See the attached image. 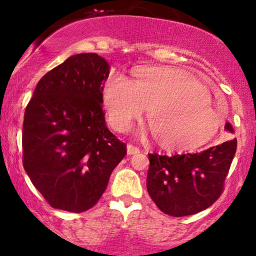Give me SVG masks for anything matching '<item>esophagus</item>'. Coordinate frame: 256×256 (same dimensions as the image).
<instances>
[{
	"label": "esophagus",
	"mask_w": 256,
	"mask_h": 256,
	"mask_svg": "<svg viewBox=\"0 0 256 256\" xmlns=\"http://www.w3.org/2000/svg\"><path fill=\"white\" fill-rule=\"evenodd\" d=\"M136 153H140V148L138 147L134 146V144H128V154H136Z\"/></svg>",
	"instance_id": "obj_1"
}]
</instances>
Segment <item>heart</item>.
Listing matches in <instances>:
<instances>
[{"label":"heart","instance_id":"1","mask_svg":"<svg viewBox=\"0 0 256 256\" xmlns=\"http://www.w3.org/2000/svg\"><path fill=\"white\" fill-rule=\"evenodd\" d=\"M110 125L124 132L148 112L153 138L169 150H194L208 144L222 125L205 86L174 67H137L132 80L112 74L103 88Z\"/></svg>","mask_w":256,"mask_h":256}]
</instances>
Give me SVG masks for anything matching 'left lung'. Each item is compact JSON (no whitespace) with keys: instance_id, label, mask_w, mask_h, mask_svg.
Returning a JSON list of instances; mask_svg holds the SVG:
<instances>
[{"instance_id":"8db88e82","label":"left lung","mask_w":256,"mask_h":256,"mask_svg":"<svg viewBox=\"0 0 256 256\" xmlns=\"http://www.w3.org/2000/svg\"><path fill=\"white\" fill-rule=\"evenodd\" d=\"M226 130L233 132L230 124ZM236 140L198 153H150L147 192L160 211L173 217L195 214L216 202L236 154Z\"/></svg>"}]
</instances>
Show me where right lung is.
<instances>
[{"label": "right lung", "mask_w": 256, "mask_h": 256, "mask_svg": "<svg viewBox=\"0 0 256 256\" xmlns=\"http://www.w3.org/2000/svg\"><path fill=\"white\" fill-rule=\"evenodd\" d=\"M108 76L109 64L99 55H74L42 76L26 108L23 166L54 208H92L128 152L106 125Z\"/></svg>", "instance_id": "1"}]
</instances>
